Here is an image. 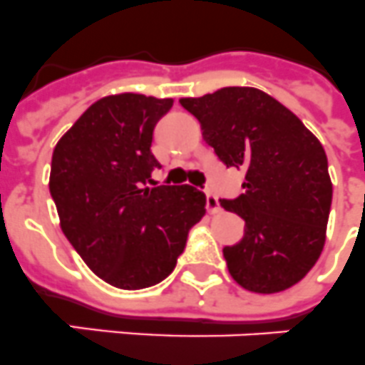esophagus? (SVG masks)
<instances>
[{
  "instance_id": "34e87169",
  "label": "esophagus",
  "mask_w": 365,
  "mask_h": 365,
  "mask_svg": "<svg viewBox=\"0 0 365 365\" xmlns=\"http://www.w3.org/2000/svg\"><path fill=\"white\" fill-rule=\"evenodd\" d=\"M219 210L220 204L219 200H217V197L213 192H207V211H210V213H219Z\"/></svg>"
}]
</instances>
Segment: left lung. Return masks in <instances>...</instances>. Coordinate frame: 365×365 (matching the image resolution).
<instances>
[{
    "mask_svg": "<svg viewBox=\"0 0 365 365\" xmlns=\"http://www.w3.org/2000/svg\"><path fill=\"white\" fill-rule=\"evenodd\" d=\"M226 167L245 170V192L220 200L245 220V237L225 247L237 284L271 295L310 272L327 240L332 182L323 145L301 118L254 87H225L180 100Z\"/></svg>",
    "mask_w": 365,
    "mask_h": 365,
    "instance_id": "8db88e82",
    "label": "left lung"
}]
</instances>
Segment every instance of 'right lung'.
Instances as JSON below:
<instances>
[{
  "label": "right lung",
  "instance_id": "add662e5",
  "mask_svg": "<svg viewBox=\"0 0 365 365\" xmlns=\"http://www.w3.org/2000/svg\"><path fill=\"white\" fill-rule=\"evenodd\" d=\"M173 98H100L53 150L50 192L63 234L87 267L118 289L159 284L176 267L189 230L206 215L191 185L143 187L155 167L154 128Z\"/></svg>",
  "mask_w": 365,
  "mask_h": 365
}]
</instances>
